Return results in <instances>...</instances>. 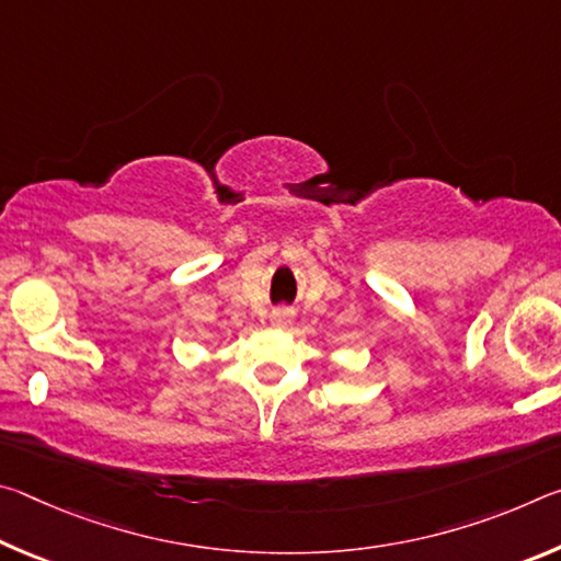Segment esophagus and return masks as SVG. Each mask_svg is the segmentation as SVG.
Wrapping results in <instances>:
<instances>
[{"label": "esophagus", "instance_id": "esophagus-1", "mask_svg": "<svg viewBox=\"0 0 561 561\" xmlns=\"http://www.w3.org/2000/svg\"><path fill=\"white\" fill-rule=\"evenodd\" d=\"M291 319H294V311H291V309H284V307H279V309H274V311H272V324L277 327V329L289 327V324H291Z\"/></svg>", "mask_w": 561, "mask_h": 561}]
</instances>
